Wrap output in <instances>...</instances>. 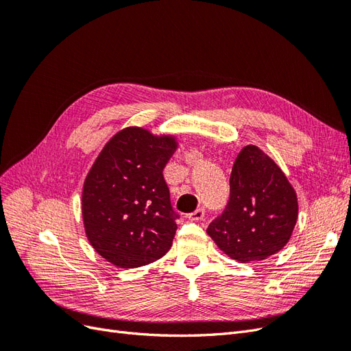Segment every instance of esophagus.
Instances as JSON below:
<instances>
[{"label": "esophagus", "mask_w": 351, "mask_h": 351, "mask_svg": "<svg viewBox=\"0 0 351 351\" xmlns=\"http://www.w3.org/2000/svg\"><path fill=\"white\" fill-rule=\"evenodd\" d=\"M204 217H205V209L204 208H197L196 210L192 212V214L187 215V218L190 221H200V219H204Z\"/></svg>", "instance_id": "1"}]
</instances>
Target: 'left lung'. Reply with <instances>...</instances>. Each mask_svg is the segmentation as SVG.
<instances>
[{"instance_id":"1","label":"left lung","mask_w":351,"mask_h":351,"mask_svg":"<svg viewBox=\"0 0 351 351\" xmlns=\"http://www.w3.org/2000/svg\"><path fill=\"white\" fill-rule=\"evenodd\" d=\"M299 205L294 189L259 147L244 146L230 176V200L206 232L231 259H267L289 243Z\"/></svg>"}]
</instances>
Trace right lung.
<instances>
[{
    "label": "right lung",
    "mask_w": 351,
    "mask_h": 351,
    "mask_svg": "<svg viewBox=\"0 0 351 351\" xmlns=\"http://www.w3.org/2000/svg\"><path fill=\"white\" fill-rule=\"evenodd\" d=\"M176 147L173 136L129 127L105 145L84 180L86 236L115 267H143L171 247L178 214L162 169Z\"/></svg>",
    "instance_id": "obj_1"
}]
</instances>
